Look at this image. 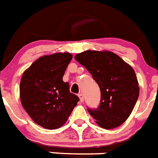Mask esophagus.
Listing matches in <instances>:
<instances>
[{
  "label": "esophagus",
  "mask_w": 158,
  "mask_h": 158,
  "mask_svg": "<svg viewBox=\"0 0 158 158\" xmlns=\"http://www.w3.org/2000/svg\"><path fill=\"white\" fill-rule=\"evenodd\" d=\"M78 97H79L81 102H83V101H84V94L81 93V94H78Z\"/></svg>",
  "instance_id": "obj_1"
}]
</instances>
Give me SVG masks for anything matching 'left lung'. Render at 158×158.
Instances as JSON below:
<instances>
[{"instance_id":"left-lung-1","label":"left lung","mask_w":158,"mask_h":158,"mask_svg":"<svg viewBox=\"0 0 158 158\" xmlns=\"http://www.w3.org/2000/svg\"><path fill=\"white\" fill-rule=\"evenodd\" d=\"M99 85L101 92L98 108H88L96 123L113 129L124 123L138 100L139 87L134 69L109 51L86 50L75 56Z\"/></svg>"}]
</instances>
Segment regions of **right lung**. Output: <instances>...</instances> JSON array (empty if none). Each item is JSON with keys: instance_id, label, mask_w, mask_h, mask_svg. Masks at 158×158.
Segmentation results:
<instances>
[{"instance_id": "obj_1", "label": "right lung", "mask_w": 158, "mask_h": 158, "mask_svg": "<svg viewBox=\"0 0 158 158\" xmlns=\"http://www.w3.org/2000/svg\"><path fill=\"white\" fill-rule=\"evenodd\" d=\"M73 59L69 53L39 58L23 73L20 81L21 103L31 118L48 130L67 122L79 98L69 90L63 77Z\"/></svg>"}]
</instances>
